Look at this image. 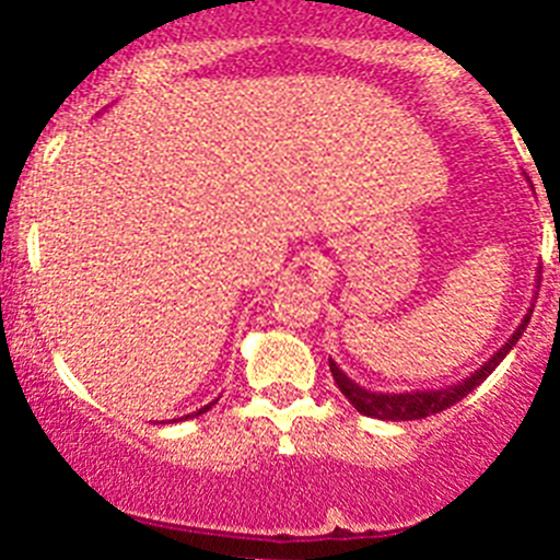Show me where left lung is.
<instances>
[{
	"mask_svg": "<svg viewBox=\"0 0 560 560\" xmlns=\"http://www.w3.org/2000/svg\"><path fill=\"white\" fill-rule=\"evenodd\" d=\"M530 315H533V310H527V315L522 317V323L516 326V331L511 334L509 342H505L503 348H500V351L489 359V362L480 364L472 375H467V378L458 381V384L442 386V389L400 392V395H395V392H373V389H364V386H359L353 378H348V375L339 370V364L334 362V359H328V368H331V375H334V381H337L339 392H342L345 398L351 400V406L359 411V415L375 417V420H389V422L422 420V417H431V415H439V411L451 409L453 404H458L462 398H467L475 386L483 384V381L492 375V370L498 368L505 357H509L511 348L520 342L522 331H525V326L530 323Z\"/></svg>",
	"mask_w": 560,
	"mask_h": 560,
	"instance_id": "1",
	"label": "left lung"
}]
</instances>
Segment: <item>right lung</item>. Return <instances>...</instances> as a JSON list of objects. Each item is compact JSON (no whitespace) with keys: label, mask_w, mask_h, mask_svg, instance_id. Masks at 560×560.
Here are the masks:
<instances>
[{"label":"right lung","mask_w":560,"mask_h":560,"mask_svg":"<svg viewBox=\"0 0 560 560\" xmlns=\"http://www.w3.org/2000/svg\"><path fill=\"white\" fill-rule=\"evenodd\" d=\"M212 404H215V400H212ZM212 404H207V406H203V409L192 411V415H187V417H198V415H203V411H209V409H212ZM187 417H185V420H187ZM174 422H176V420H174Z\"/></svg>","instance_id":"right-lung-1"}]
</instances>
